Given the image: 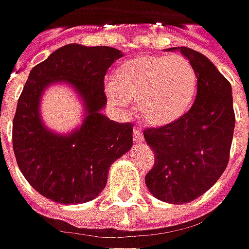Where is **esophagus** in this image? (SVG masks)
I'll return each mask as SVG.
<instances>
[{"label":"esophagus","instance_id":"obj_1","mask_svg":"<svg viewBox=\"0 0 249 249\" xmlns=\"http://www.w3.org/2000/svg\"><path fill=\"white\" fill-rule=\"evenodd\" d=\"M132 138H134V141H135V142H142V141H143V134H142V131H141L138 126H135V128H134Z\"/></svg>","mask_w":249,"mask_h":249}]
</instances>
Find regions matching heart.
<instances>
[{
    "instance_id": "heart-1",
    "label": "heart",
    "mask_w": 249,
    "mask_h": 249,
    "mask_svg": "<svg viewBox=\"0 0 249 249\" xmlns=\"http://www.w3.org/2000/svg\"><path fill=\"white\" fill-rule=\"evenodd\" d=\"M196 86V72L185 57L138 55L115 71L108 97L118 108L135 102L145 124L166 126L188 111Z\"/></svg>"
}]
</instances>
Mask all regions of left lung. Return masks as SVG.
Listing matches in <instances>:
<instances>
[{"label":"left lung","mask_w":249,"mask_h":249,"mask_svg":"<svg viewBox=\"0 0 249 249\" xmlns=\"http://www.w3.org/2000/svg\"><path fill=\"white\" fill-rule=\"evenodd\" d=\"M170 50H179L192 64L198 90L178 121L143 131L155 152V166L145 182L157 199L181 205L203 195L226 170L235 115L231 85L211 61L188 47Z\"/></svg>","instance_id":"1"}]
</instances>
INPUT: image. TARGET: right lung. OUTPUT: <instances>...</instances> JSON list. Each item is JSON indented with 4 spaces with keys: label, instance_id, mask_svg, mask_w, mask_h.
Instances as JSON below:
<instances>
[{
    "label": "right lung",
    "instance_id": "1",
    "mask_svg": "<svg viewBox=\"0 0 249 249\" xmlns=\"http://www.w3.org/2000/svg\"><path fill=\"white\" fill-rule=\"evenodd\" d=\"M120 50L67 44L30 71L18 100L12 145L19 170L43 196L60 203L94 199L106 187L108 168L132 146V124L107 118L104 76ZM70 83L85 104L84 124L68 136L47 130L39 99L53 83Z\"/></svg>",
    "mask_w": 249,
    "mask_h": 249
}]
</instances>
